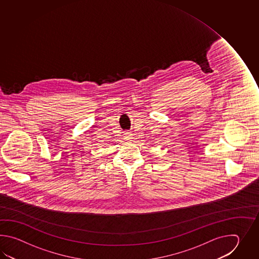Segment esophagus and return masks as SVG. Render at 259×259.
Returning a JSON list of instances; mask_svg holds the SVG:
<instances>
[{
  "label": "esophagus",
  "mask_w": 259,
  "mask_h": 259,
  "mask_svg": "<svg viewBox=\"0 0 259 259\" xmlns=\"http://www.w3.org/2000/svg\"><path fill=\"white\" fill-rule=\"evenodd\" d=\"M124 139H125L127 142H131L132 139V134H131V133H128V132H127V133L125 134V138H124Z\"/></svg>",
  "instance_id": "esophagus-1"
}]
</instances>
